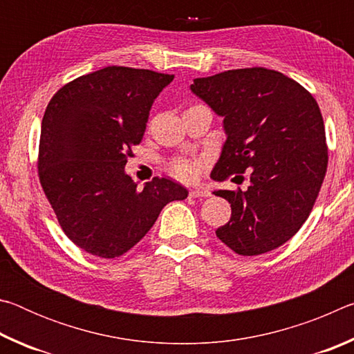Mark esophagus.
Segmentation results:
<instances>
[{"instance_id": "34e87169", "label": "esophagus", "mask_w": 354, "mask_h": 354, "mask_svg": "<svg viewBox=\"0 0 354 354\" xmlns=\"http://www.w3.org/2000/svg\"><path fill=\"white\" fill-rule=\"evenodd\" d=\"M211 195V192L207 189H192L189 192L190 198H206V196Z\"/></svg>"}]
</instances>
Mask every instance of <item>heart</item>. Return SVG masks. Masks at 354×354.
Instances as JSON below:
<instances>
[{"label": "heart", "instance_id": "1", "mask_svg": "<svg viewBox=\"0 0 354 354\" xmlns=\"http://www.w3.org/2000/svg\"><path fill=\"white\" fill-rule=\"evenodd\" d=\"M171 173L173 176H176L181 181H194L198 175V164L192 162V160H176V162L171 164Z\"/></svg>", "mask_w": 354, "mask_h": 354}]
</instances>
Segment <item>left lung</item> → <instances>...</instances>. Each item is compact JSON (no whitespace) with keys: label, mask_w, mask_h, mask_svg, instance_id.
<instances>
[{"label":"left lung","mask_w":354,"mask_h":354,"mask_svg":"<svg viewBox=\"0 0 354 354\" xmlns=\"http://www.w3.org/2000/svg\"><path fill=\"white\" fill-rule=\"evenodd\" d=\"M190 91L223 117L226 142L211 178L248 173L247 190H217L231 218L215 234L242 256L281 247L308 220L328 167L320 107L279 71L263 67L196 77Z\"/></svg>","instance_id":"8db88e82"}]
</instances>
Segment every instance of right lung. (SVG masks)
I'll use <instances>...</instances> for the list:
<instances>
[{
	"mask_svg": "<svg viewBox=\"0 0 354 354\" xmlns=\"http://www.w3.org/2000/svg\"><path fill=\"white\" fill-rule=\"evenodd\" d=\"M173 77L112 65L65 84L46 106L39 179L62 231L88 254H124L165 205L187 198L171 179L154 178L139 190L124 171L154 100Z\"/></svg>",
	"mask_w": 354,
	"mask_h": 354,
	"instance_id": "add662e5",
	"label": "right lung"
}]
</instances>
